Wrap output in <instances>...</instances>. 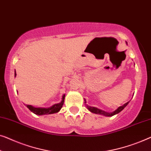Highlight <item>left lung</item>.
I'll return each instance as SVG.
<instances>
[{
  "label": "left lung",
  "mask_w": 151,
  "mask_h": 151,
  "mask_svg": "<svg viewBox=\"0 0 151 151\" xmlns=\"http://www.w3.org/2000/svg\"><path fill=\"white\" fill-rule=\"evenodd\" d=\"M129 102H127L126 104H124V105H123L122 106H120L115 111H114L112 112H105L104 110H99V109H98L97 108H95V107H91V106H89L88 105H86V108H88V110L89 111H91V112L93 113H95V114H102L104 116H112L116 114H119L120 112H121L122 110H123V109L125 108V107L127 106ZM86 100L84 99V104H86Z\"/></svg>",
  "instance_id": "8db88e82"
}]
</instances>
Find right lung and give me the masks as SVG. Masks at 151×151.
I'll return each instance as SVG.
<instances>
[{
	"instance_id": "add662e5",
	"label": "right lung",
	"mask_w": 151,
	"mask_h": 151,
	"mask_svg": "<svg viewBox=\"0 0 151 151\" xmlns=\"http://www.w3.org/2000/svg\"><path fill=\"white\" fill-rule=\"evenodd\" d=\"M16 76V72L15 71V77ZM65 95H63L62 101H61L59 104H54L53 106L47 108H35L32 106L30 105H27V107L32 112L35 114L37 115H43V114H51L58 112L62 108L63 105L64 104Z\"/></svg>"
}]
</instances>
